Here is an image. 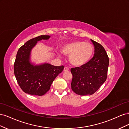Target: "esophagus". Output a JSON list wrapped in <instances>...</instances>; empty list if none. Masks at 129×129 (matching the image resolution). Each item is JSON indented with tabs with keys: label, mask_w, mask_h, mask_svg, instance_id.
Wrapping results in <instances>:
<instances>
[{
	"label": "esophagus",
	"mask_w": 129,
	"mask_h": 129,
	"mask_svg": "<svg viewBox=\"0 0 129 129\" xmlns=\"http://www.w3.org/2000/svg\"><path fill=\"white\" fill-rule=\"evenodd\" d=\"M69 71V68H68V67H64V69H63V71L64 72H68Z\"/></svg>",
	"instance_id": "1"
}]
</instances>
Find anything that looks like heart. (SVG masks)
<instances>
[{"mask_svg": "<svg viewBox=\"0 0 129 129\" xmlns=\"http://www.w3.org/2000/svg\"><path fill=\"white\" fill-rule=\"evenodd\" d=\"M61 52L69 56V61L75 67H82L91 60L94 52L93 46L90 43L74 41L64 44L61 47ZM60 56V54H58Z\"/></svg>", "mask_w": 129, "mask_h": 129, "instance_id": "1", "label": "heart"}]
</instances>
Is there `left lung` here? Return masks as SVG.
Returning <instances> with one entry per match:
<instances>
[{"mask_svg": "<svg viewBox=\"0 0 129 129\" xmlns=\"http://www.w3.org/2000/svg\"><path fill=\"white\" fill-rule=\"evenodd\" d=\"M95 54L88 63L82 67L72 68V90L76 94L85 96L94 93L107 77L109 57L103 47L91 39Z\"/></svg>", "mask_w": 129, "mask_h": 129, "instance_id": "1", "label": "left lung"}]
</instances>
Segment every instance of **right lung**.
<instances>
[{"instance_id":"right-lung-1","label":"right lung","mask_w":129,"mask_h":129,"mask_svg":"<svg viewBox=\"0 0 129 129\" xmlns=\"http://www.w3.org/2000/svg\"><path fill=\"white\" fill-rule=\"evenodd\" d=\"M49 36L34 38L19 49L14 64V73L19 86L25 93L42 96L50 89L56 76L64 69L63 66H54L44 63L35 65L30 62V52L38 41L48 40Z\"/></svg>"}]
</instances>
